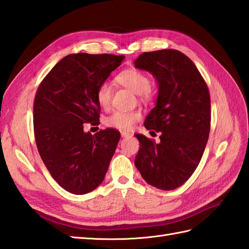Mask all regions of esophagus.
Returning a JSON list of instances; mask_svg holds the SVG:
<instances>
[{"mask_svg":"<svg viewBox=\"0 0 249 249\" xmlns=\"http://www.w3.org/2000/svg\"><path fill=\"white\" fill-rule=\"evenodd\" d=\"M120 135H122V137H130L132 134H131V133H129V132L122 131V132H120Z\"/></svg>","mask_w":249,"mask_h":249,"instance_id":"1","label":"esophagus"}]
</instances>
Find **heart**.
<instances>
[{
  "label": "heart",
  "instance_id": "heart-1",
  "mask_svg": "<svg viewBox=\"0 0 249 249\" xmlns=\"http://www.w3.org/2000/svg\"><path fill=\"white\" fill-rule=\"evenodd\" d=\"M116 80L120 84L130 88L135 93L140 94L143 99L150 95V79L141 71L131 69L120 72ZM111 86L108 82H102L96 88V101L102 108H107L111 101ZM141 118L138 111L115 110L105 119V124L112 129L127 131L131 130L135 123Z\"/></svg>",
  "mask_w": 249,
  "mask_h": 249
}]
</instances>
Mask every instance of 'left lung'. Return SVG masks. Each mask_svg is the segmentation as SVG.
I'll return each instance as SVG.
<instances>
[{
	"instance_id": "8db88e82",
	"label": "left lung",
	"mask_w": 249,
	"mask_h": 249,
	"mask_svg": "<svg viewBox=\"0 0 249 249\" xmlns=\"http://www.w3.org/2000/svg\"><path fill=\"white\" fill-rule=\"evenodd\" d=\"M134 63L152 72L159 85L144 126L161 134L159 143L135 135L140 143L135 166L147 184L173 190L193 175L205 152L211 127L209 88L195 64L178 50L142 53Z\"/></svg>"
}]
</instances>
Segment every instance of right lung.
<instances>
[{"instance_id":"1","label":"right lung","mask_w":249,"mask_h":249,"mask_svg":"<svg viewBox=\"0 0 249 249\" xmlns=\"http://www.w3.org/2000/svg\"><path fill=\"white\" fill-rule=\"evenodd\" d=\"M124 56L71 54L39 84L33 105L36 146L51 176L72 194L94 190L105 178L120 138L115 129L94 135L84 124H97L96 88L122 64Z\"/></svg>"}]
</instances>
